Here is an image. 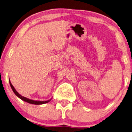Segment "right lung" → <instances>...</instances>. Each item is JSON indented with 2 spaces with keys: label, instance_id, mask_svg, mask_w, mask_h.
<instances>
[{
  "label": "right lung",
  "instance_id": "obj_1",
  "mask_svg": "<svg viewBox=\"0 0 132 132\" xmlns=\"http://www.w3.org/2000/svg\"><path fill=\"white\" fill-rule=\"evenodd\" d=\"M9 83H10V86H11L12 88V89L13 90V92L15 94V95L18 97V98H19L20 99H21V100H23L24 101H25V102H26L27 103H31V104H34V105H42V104H44V103H48L50 101H51V99H49V100L48 101H34V100H31V99H30L29 98H26V97L24 96H21L20 94H19L18 92H17V90L15 89V88H14V86H13V85L11 83V82H10V79L9 80Z\"/></svg>",
  "mask_w": 132,
  "mask_h": 132
}]
</instances>
